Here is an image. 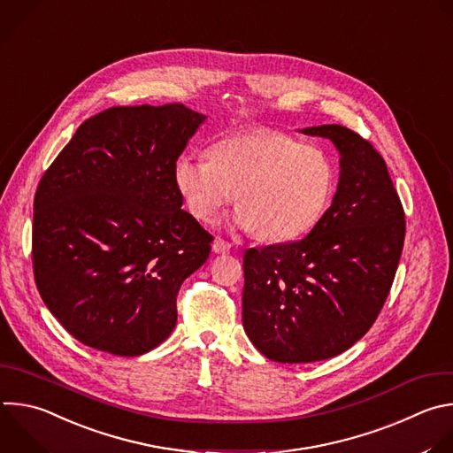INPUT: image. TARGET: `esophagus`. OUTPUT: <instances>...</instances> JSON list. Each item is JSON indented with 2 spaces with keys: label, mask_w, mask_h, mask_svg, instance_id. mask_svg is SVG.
I'll list each match as a JSON object with an SVG mask.
<instances>
[{
  "label": "esophagus",
  "mask_w": 453,
  "mask_h": 453,
  "mask_svg": "<svg viewBox=\"0 0 453 453\" xmlns=\"http://www.w3.org/2000/svg\"><path fill=\"white\" fill-rule=\"evenodd\" d=\"M211 249H213V252H217V254H220V252H227V250L231 249V243H229V242H226V240H222V238H217V240L213 242Z\"/></svg>",
  "instance_id": "esophagus-1"
}]
</instances>
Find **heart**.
I'll return each instance as SVG.
<instances>
[{
    "label": "heart",
    "instance_id": "b5f03b06",
    "mask_svg": "<svg viewBox=\"0 0 453 453\" xmlns=\"http://www.w3.org/2000/svg\"><path fill=\"white\" fill-rule=\"evenodd\" d=\"M208 157L181 155L174 164V183L190 213L211 222L234 194L236 224L266 242L306 234L334 196L336 165L327 150L282 131L222 138Z\"/></svg>",
    "mask_w": 453,
    "mask_h": 453
}]
</instances>
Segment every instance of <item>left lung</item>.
I'll use <instances>...</instances> for the list:
<instances>
[{
    "label": "left lung",
    "instance_id": "left-lung-1",
    "mask_svg": "<svg viewBox=\"0 0 453 453\" xmlns=\"http://www.w3.org/2000/svg\"><path fill=\"white\" fill-rule=\"evenodd\" d=\"M303 133L340 150L333 204L306 238L243 256V329L265 357L288 365L334 357L370 331L405 238L400 197L373 145L340 124Z\"/></svg>",
    "mask_w": 453,
    "mask_h": 453
}]
</instances>
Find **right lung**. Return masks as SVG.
I'll return each mask as SVG.
<instances>
[{"mask_svg":"<svg viewBox=\"0 0 453 453\" xmlns=\"http://www.w3.org/2000/svg\"><path fill=\"white\" fill-rule=\"evenodd\" d=\"M206 120L185 104L113 106L87 119L34 201L37 289L87 347L134 357L176 327L183 280L213 236L185 210L174 164Z\"/></svg>","mask_w":453,"mask_h":453,"instance_id":"add662e5","label":"right lung"}]
</instances>
